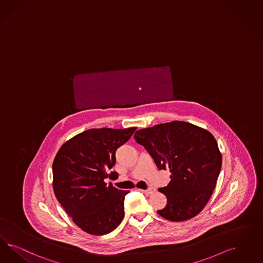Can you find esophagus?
<instances>
[{
    "instance_id": "1",
    "label": "esophagus",
    "mask_w": 263,
    "mask_h": 263,
    "mask_svg": "<svg viewBox=\"0 0 263 263\" xmlns=\"http://www.w3.org/2000/svg\"><path fill=\"white\" fill-rule=\"evenodd\" d=\"M141 191H142L144 194H145V195H151V194H153L154 191H155V189L151 186V187H148L147 190H142Z\"/></svg>"
}]
</instances>
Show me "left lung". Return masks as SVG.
Returning a JSON list of instances; mask_svg holds the SVG:
<instances>
[{
    "mask_svg": "<svg viewBox=\"0 0 263 263\" xmlns=\"http://www.w3.org/2000/svg\"><path fill=\"white\" fill-rule=\"evenodd\" d=\"M134 138L159 170L169 169L172 174L167 186L159 189L167 204L157 214L177 222L198 215L212 196L221 169L214 136L189 122L173 121L138 130Z\"/></svg>",
    "mask_w": 263,
    "mask_h": 263,
    "instance_id": "8db88e82",
    "label": "left lung"
}]
</instances>
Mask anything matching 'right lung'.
I'll return each mask as SVG.
<instances>
[{
	"label": "right lung",
	"instance_id": "right-lung-1",
	"mask_svg": "<svg viewBox=\"0 0 263 263\" xmlns=\"http://www.w3.org/2000/svg\"><path fill=\"white\" fill-rule=\"evenodd\" d=\"M127 129H89L66 142L55 156L53 191L72 221L92 235L115 230L124 217V197L105 180L118 177L109 172L116 163V152L135 132Z\"/></svg>",
	"mask_w": 263,
	"mask_h": 263
}]
</instances>
